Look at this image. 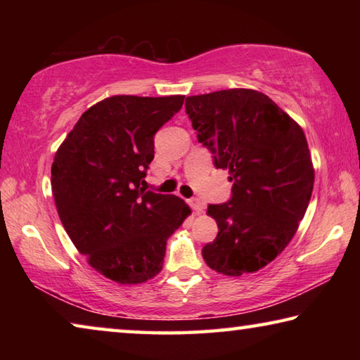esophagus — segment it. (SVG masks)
<instances>
[{
  "label": "esophagus",
  "mask_w": 360,
  "mask_h": 360,
  "mask_svg": "<svg viewBox=\"0 0 360 360\" xmlns=\"http://www.w3.org/2000/svg\"><path fill=\"white\" fill-rule=\"evenodd\" d=\"M188 205H191V208L195 212H202L205 210V203L200 198H191L188 200Z\"/></svg>",
  "instance_id": "34e87169"
}]
</instances>
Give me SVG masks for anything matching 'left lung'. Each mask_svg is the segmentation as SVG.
<instances>
[{
	"mask_svg": "<svg viewBox=\"0 0 360 360\" xmlns=\"http://www.w3.org/2000/svg\"><path fill=\"white\" fill-rule=\"evenodd\" d=\"M186 112L233 182L227 203L208 206L219 231L203 259L227 276L257 271L294 238L311 198L314 169L302 127L251 89L187 96Z\"/></svg>",
	"mask_w": 360,
	"mask_h": 360,
	"instance_id": "1",
	"label": "left lung"
}]
</instances>
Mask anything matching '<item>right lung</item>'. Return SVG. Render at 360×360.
Here are the masks:
<instances>
[{"label": "right lung", "mask_w": 360, "mask_h": 360, "mask_svg": "<svg viewBox=\"0 0 360 360\" xmlns=\"http://www.w3.org/2000/svg\"><path fill=\"white\" fill-rule=\"evenodd\" d=\"M182 95H115L77 120L52 163V193L66 233L90 266L119 284H139L163 266L167 240L191 214L176 195L146 191L154 135Z\"/></svg>", "instance_id": "add662e5"}]
</instances>
